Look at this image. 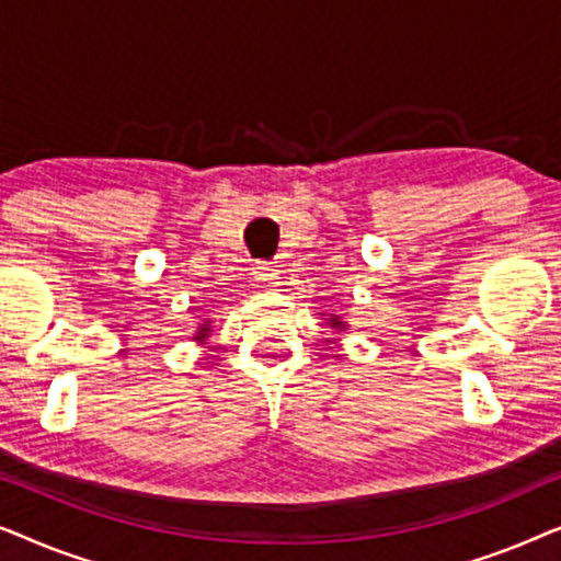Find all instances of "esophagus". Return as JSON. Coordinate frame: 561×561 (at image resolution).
<instances>
[{
  "label": "esophagus",
  "instance_id": "esophagus-1",
  "mask_svg": "<svg viewBox=\"0 0 561 561\" xmlns=\"http://www.w3.org/2000/svg\"><path fill=\"white\" fill-rule=\"evenodd\" d=\"M255 275H257L260 283H265V286H280V278H283L280 267L273 265V263L257 265V267H255Z\"/></svg>",
  "mask_w": 561,
  "mask_h": 561
}]
</instances>
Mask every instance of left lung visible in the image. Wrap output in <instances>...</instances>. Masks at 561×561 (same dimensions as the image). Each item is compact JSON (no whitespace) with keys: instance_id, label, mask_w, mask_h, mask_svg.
<instances>
[{"instance_id":"obj_1","label":"left lung","mask_w":561,"mask_h":561,"mask_svg":"<svg viewBox=\"0 0 561 561\" xmlns=\"http://www.w3.org/2000/svg\"><path fill=\"white\" fill-rule=\"evenodd\" d=\"M329 324H332L334 329H344V327H347V324H344V321H340V317H332V319H329Z\"/></svg>"}]
</instances>
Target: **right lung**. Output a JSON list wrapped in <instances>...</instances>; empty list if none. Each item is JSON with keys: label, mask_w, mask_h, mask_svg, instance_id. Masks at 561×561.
<instances>
[{"label": "right lung", "mask_w": 561, "mask_h": 561, "mask_svg": "<svg viewBox=\"0 0 561 561\" xmlns=\"http://www.w3.org/2000/svg\"><path fill=\"white\" fill-rule=\"evenodd\" d=\"M206 334H209V321H206V324H202V327H198V332H196V336H194V340H204V336Z\"/></svg>", "instance_id": "add662e5"}]
</instances>
